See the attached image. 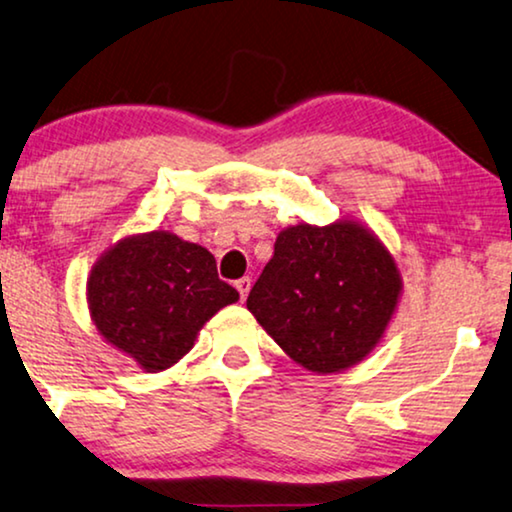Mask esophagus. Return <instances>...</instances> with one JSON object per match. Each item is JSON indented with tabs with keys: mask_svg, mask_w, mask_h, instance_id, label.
<instances>
[{
	"mask_svg": "<svg viewBox=\"0 0 512 512\" xmlns=\"http://www.w3.org/2000/svg\"><path fill=\"white\" fill-rule=\"evenodd\" d=\"M234 285H236V290H238V295H241V299L248 297V292H250V285H252V281H250L248 276L238 278V281H236Z\"/></svg>",
	"mask_w": 512,
	"mask_h": 512,
	"instance_id": "esophagus-1",
	"label": "esophagus"
}]
</instances>
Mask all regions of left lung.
Here are the masks:
<instances>
[{
    "label": "left lung",
    "instance_id": "obj_1",
    "mask_svg": "<svg viewBox=\"0 0 512 512\" xmlns=\"http://www.w3.org/2000/svg\"><path fill=\"white\" fill-rule=\"evenodd\" d=\"M400 274L379 238L356 222L297 224L278 234L248 311L311 372L356 365L384 335Z\"/></svg>",
    "mask_w": 512,
    "mask_h": 512
}]
</instances>
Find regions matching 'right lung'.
Listing matches in <instances>:
<instances>
[{
  "label": "right lung",
  "instance_id": "obj_1",
  "mask_svg": "<svg viewBox=\"0 0 512 512\" xmlns=\"http://www.w3.org/2000/svg\"><path fill=\"white\" fill-rule=\"evenodd\" d=\"M236 299L215 257L168 231L124 238L88 276L95 327L147 372L175 365L206 320Z\"/></svg>",
  "mask_w": 512,
  "mask_h": 512
}]
</instances>
